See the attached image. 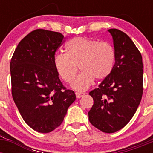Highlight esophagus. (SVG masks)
Wrapping results in <instances>:
<instances>
[{"label": "esophagus", "instance_id": "34e87169", "mask_svg": "<svg viewBox=\"0 0 153 153\" xmlns=\"http://www.w3.org/2000/svg\"><path fill=\"white\" fill-rule=\"evenodd\" d=\"M85 95L84 93H79V92H76V98H80V97H82L83 96Z\"/></svg>", "mask_w": 153, "mask_h": 153}]
</instances>
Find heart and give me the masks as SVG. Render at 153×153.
<instances>
[{"mask_svg": "<svg viewBox=\"0 0 153 153\" xmlns=\"http://www.w3.org/2000/svg\"><path fill=\"white\" fill-rule=\"evenodd\" d=\"M67 53H59L53 63L56 72L66 83L75 79L79 65L82 73L72 87L78 91L88 89L94 79L102 80L111 74L116 60L114 48L109 43L86 37H74L66 44Z\"/></svg>", "mask_w": 153, "mask_h": 153, "instance_id": "obj_1", "label": "heart"}]
</instances>
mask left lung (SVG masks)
Returning <instances> with one entry per match:
<instances>
[{
	"label": "left lung",
	"instance_id": "1",
	"mask_svg": "<svg viewBox=\"0 0 153 153\" xmlns=\"http://www.w3.org/2000/svg\"><path fill=\"white\" fill-rule=\"evenodd\" d=\"M113 40L116 60L111 74L90 92L93 105L90 123L106 133L123 129L134 116L143 87L142 55L129 36L117 29L108 30Z\"/></svg>",
	"mask_w": 153,
	"mask_h": 153
}]
</instances>
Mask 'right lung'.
<instances>
[{
	"label": "right lung",
	"mask_w": 153,
	"mask_h": 153,
	"mask_svg": "<svg viewBox=\"0 0 153 153\" xmlns=\"http://www.w3.org/2000/svg\"><path fill=\"white\" fill-rule=\"evenodd\" d=\"M64 36L37 29L21 40L10 63L13 101L27 124L47 133L63 123L76 95L60 82L55 68V53Z\"/></svg>",
	"instance_id": "1"
}]
</instances>
